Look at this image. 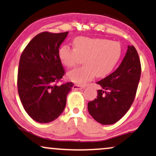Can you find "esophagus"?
Listing matches in <instances>:
<instances>
[{
	"mask_svg": "<svg viewBox=\"0 0 156 156\" xmlns=\"http://www.w3.org/2000/svg\"><path fill=\"white\" fill-rule=\"evenodd\" d=\"M83 88H84V86L80 85V84H74V85L73 86V89L74 90H80V89H83Z\"/></svg>",
	"mask_w": 156,
	"mask_h": 156,
	"instance_id": "esophagus-1",
	"label": "esophagus"
}]
</instances>
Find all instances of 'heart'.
Wrapping results in <instances>:
<instances>
[{
    "label": "heart",
    "instance_id": "heart-1",
    "mask_svg": "<svg viewBox=\"0 0 156 156\" xmlns=\"http://www.w3.org/2000/svg\"><path fill=\"white\" fill-rule=\"evenodd\" d=\"M74 48L63 45L58 51L61 63L66 68H72L83 58L84 66L68 73V78L80 85L84 84L95 75L103 77L116 68L122 55L120 43L105 38L76 37Z\"/></svg>",
    "mask_w": 156,
    "mask_h": 156
}]
</instances>
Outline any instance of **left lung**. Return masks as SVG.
Segmentation results:
<instances>
[{
	"mask_svg": "<svg viewBox=\"0 0 156 156\" xmlns=\"http://www.w3.org/2000/svg\"><path fill=\"white\" fill-rule=\"evenodd\" d=\"M141 75V64L137 50L129 45L122 62L115 72L98 82L101 89L98 97L88 103L92 117L103 125L118 122L133 103Z\"/></svg>",
	"mask_w": 156,
	"mask_h": 156,
	"instance_id": "1",
	"label": "left lung"
}]
</instances>
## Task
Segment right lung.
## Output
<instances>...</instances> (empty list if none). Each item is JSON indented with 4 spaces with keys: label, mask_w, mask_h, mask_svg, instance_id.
Segmentation results:
<instances>
[{
    "label": "right lung",
    "mask_w": 156,
    "mask_h": 156,
    "mask_svg": "<svg viewBox=\"0 0 156 156\" xmlns=\"http://www.w3.org/2000/svg\"><path fill=\"white\" fill-rule=\"evenodd\" d=\"M68 33L41 32L21 55L17 76L19 95L24 110L37 122L49 123L60 116L74 86L73 82L56 84L65 74L58 51Z\"/></svg>",
    "instance_id": "right-lung-1"
}]
</instances>
